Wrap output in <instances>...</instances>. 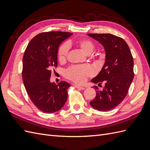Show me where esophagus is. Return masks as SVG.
Segmentation results:
<instances>
[{
	"label": "esophagus",
	"mask_w": 150,
	"mask_h": 150,
	"mask_svg": "<svg viewBox=\"0 0 150 150\" xmlns=\"http://www.w3.org/2000/svg\"><path fill=\"white\" fill-rule=\"evenodd\" d=\"M74 86L76 88H78V89H84L85 88L84 87H82V86H78V85H76V84H74Z\"/></svg>",
	"instance_id": "esophagus-1"
}]
</instances>
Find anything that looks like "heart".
Wrapping results in <instances>:
<instances>
[{
	"label": "heart",
	"instance_id": "obj_1",
	"mask_svg": "<svg viewBox=\"0 0 150 150\" xmlns=\"http://www.w3.org/2000/svg\"><path fill=\"white\" fill-rule=\"evenodd\" d=\"M76 44L86 55L91 53L94 48V44L90 39H81L76 41ZM69 45L67 42L63 43L58 49L57 57L60 61L66 60L69 52ZM94 70L89 65H76L67 69L65 71L66 78L76 84H83L89 77L94 74Z\"/></svg>",
	"mask_w": 150,
	"mask_h": 150
}]
</instances>
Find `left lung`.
I'll use <instances>...</instances> for the list:
<instances>
[{
	"label": "left lung",
	"mask_w": 150,
	"mask_h": 150,
	"mask_svg": "<svg viewBox=\"0 0 150 150\" xmlns=\"http://www.w3.org/2000/svg\"><path fill=\"white\" fill-rule=\"evenodd\" d=\"M101 43L106 52L101 71L91 82L104 84L100 90L95 86L96 95L90 104L99 111H109L123 101L134 78L133 57L128 44L111 34H88Z\"/></svg>",
	"instance_id": "obj_1"
}]
</instances>
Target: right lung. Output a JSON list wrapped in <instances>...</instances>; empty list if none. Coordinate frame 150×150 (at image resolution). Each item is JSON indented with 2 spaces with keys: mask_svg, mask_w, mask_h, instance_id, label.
<instances>
[{
  "mask_svg": "<svg viewBox=\"0 0 150 150\" xmlns=\"http://www.w3.org/2000/svg\"><path fill=\"white\" fill-rule=\"evenodd\" d=\"M71 33L51 31L35 35L23 56L22 80L31 101L44 113L57 111L64 105L70 84L50 82L51 71L57 66V51L61 43Z\"/></svg>",
  "mask_w": 150,
  "mask_h": 150,
  "instance_id": "1",
  "label": "right lung"
}]
</instances>
